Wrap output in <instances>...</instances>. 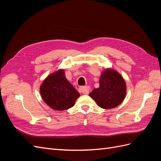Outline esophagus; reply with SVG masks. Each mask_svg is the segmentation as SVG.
Wrapping results in <instances>:
<instances>
[{"label": "esophagus", "mask_w": 161, "mask_h": 161, "mask_svg": "<svg viewBox=\"0 0 161 161\" xmlns=\"http://www.w3.org/2000/svg\"><path fill=\"white\" fill-rule=\"evenodd\" d=\"M79 91L81 93L83 94H89L90 88L89 86H81L79 89Z\"/></svg>", "instance_id": "esophagus-1"}]
</instances>
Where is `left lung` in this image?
<instances>
[{
  "mask_svg": "<svg viewBox=\"0 0 161 161\" xmlns=\"http://www.w3.org/2000/svg\"><path fill=\"white\" fill-rule=\"evenodd\" d=\"M126 95V83L123 76L114 70L108 68L102 72L99 87L89 94L97 105L103 109H112L122 103Z\"/></svg>",
  "mask_w": 161,
  "mask_h": 161,
  "instance_id": "obj_1",
  "label": "left lung"
}]
</instances>
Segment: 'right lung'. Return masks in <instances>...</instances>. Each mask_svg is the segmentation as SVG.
<instances>
[{"mask_svg":"<svg viewBox=\"0 0 161 161\" xmlns=\"http://www.w3.org/2000/svg\"><path fill=\"white\" fill-rule=\"evenodd\" d=\"M43 101L56 111H64L75 104L80 94L67 80L64 69L51 73L43 80L40 89Z\"/></svg>","mask_w":161,"mask_h":161,"instance_id":"obj_1","label":"right lung"}]
</instances>
